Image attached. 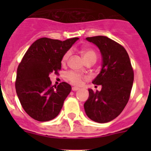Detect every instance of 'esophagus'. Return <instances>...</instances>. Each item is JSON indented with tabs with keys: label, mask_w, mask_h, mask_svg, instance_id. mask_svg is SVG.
Masks as SVG:
<instances>
[{
	"label": "esophagus",
	"mask_w": 151,
	"mask_h": 151,
	"mask_svg": "<svg viewBox=\"0 0 151 151\" xmlns=\"http://www.w3.org/2000/svg\"><path fill=\"white\" fill-rule=\"evenodd\" d=\"M72 90L74 91H76L79 90V88H78V87H73V88H72Z\"/></svg>",
	"instance_id": "obj_1"
}]
</instances>
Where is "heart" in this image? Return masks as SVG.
<instances>
[{
	"label": "heart",
	"mask_w": 151,
	"mask_h": 151,
	"mask_svg": "<svg viewBox=\"0 0 151 151\" xmlns=\"http://www.w3.org/2000/svg\"><path fill=\"white\" fill-rule=\"evenodd\" d=\"M81 54H82V58L84 59V60L91 59V58H93V59L96 60V58H97V54H96L95 51L89 48L82 49L81 50ZM69 56V53H66L63 56L62 59L63 63H65L66 62ZM66 77H67L68 80H69V82L73 83V85H80V84L82 83V76L79 74H78V73H74V72H69V73H68L66 74Z\"/></svg>",
	"instance_id": "heart-1"
}]
</instances>
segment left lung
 <instances>
[{
    "mask_svg": "<svg viewBox=\"0 0 151 151\" xmlns=\"http://www.w3.org/2000/svg\"><path fill=\"white\" fill-rule=\"evenodd\" d=\"M99 48L102 57L101 72L92 81L101 90L88 89L89 97L84 104L86 115L99 123L116 118L129 100L134 73L129 54L122 45L106 36L86 38Z\"/></svg>",
    "mask_w": 151,
    "mask_h": 151,
    "instance_id": "8db88e82",
    "label": "left lung"
}]
</instances>
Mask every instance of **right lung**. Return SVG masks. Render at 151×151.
Listing matches in <instances>:
<instances>
[{"label": "right lung", "mask_w": 151, "mask_h": 151, "mask_svg": "<svg viewBox=\"0 0 151 151\" xmlns=\"http://www.w3.org/2000/svg\"><path fill=\"white\" fill-rule=\"evenodd\" d=\"M41 38L36 40L24 55L17 68L16 91L24 110L35 120L46 122L57 116L71 86L61 82L51 86L50 73L61 69L66 52L78 41Z\"/></svg>", "instance_id": "add662e5"}]
</instances>
